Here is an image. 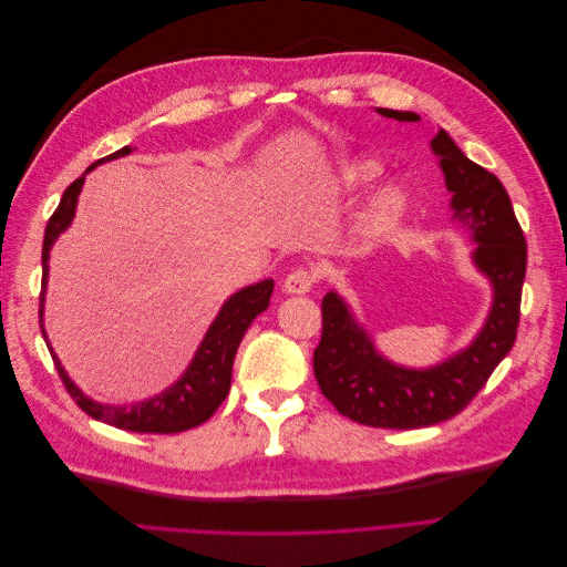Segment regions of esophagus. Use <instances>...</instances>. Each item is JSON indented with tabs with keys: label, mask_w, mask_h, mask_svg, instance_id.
<instances>
[{
	"label": "esophagus",
	"mask_w": 567,
	"mask_h": 567,
	"mask_svg": "<svg viewBox=\"0 0 567 567\" xmlns=\"http://www.w3.org/2000/svg\"><path fill=\"white\" fill-rule=\"evenodd\" d=\"M312 286H315V271L307 269V267H298L296 271H290L286 281H284V290L290 296L310 293Z\"/></svg>",
	"instance_id": "1"
}]
</instances>
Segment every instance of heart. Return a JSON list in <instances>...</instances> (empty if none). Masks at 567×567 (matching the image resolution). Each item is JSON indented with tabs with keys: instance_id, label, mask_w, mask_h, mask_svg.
I'll use <instances>...</instances> for the list:
<instances>
[{
	"instance_id": "heart-1",
	"label": "heart",
	"mask_w": 567,
	"mask_h": 567,
	"mask_svg": "<svg viewBox=\"0 0 567 567\" xmlns=\"http://www.w3.org/2000/svg\"><path fill=\"white\" fill-rule=\"evenodd\" d=\"M381 165L375 161L362 158V161H354L346 167V173H342V179L350 186H367L371 182H375L381 177ZM406 210V196L400 188H388L375 203L371 205V210L364 217V234L369 236H381L383 231H388L394 221H398Z\"/></svg>"
}]
</instances>
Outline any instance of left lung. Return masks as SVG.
Returning <instances> with one entry per match:
<instances>
[{
    "mask_svg": "<svg viewBox=\"0 0 567 567\" xmlns=\"http://www.w3.org/2000/svg\"><path fill=\"white\" fill-rule=\"evenodd\" d=\"M379 113L400 123L419 120L409 111L379 109ZM431 146L452 192L454 219L477 244L473 262L492 281L494 300L483 331L466 350L433 369L416 371L388 362L338 293L323 296L321 340L315 350L317 383L342 416L371 427L411 431L456 416L485 388L518 333L527 246L506 188L485 167L468 161L444 130Z\"/></svg>",
    "mask_w": 567,
    "mask_h": 567,
    "instance_id": "1",
    "label": "left lung"
}]
</instances>
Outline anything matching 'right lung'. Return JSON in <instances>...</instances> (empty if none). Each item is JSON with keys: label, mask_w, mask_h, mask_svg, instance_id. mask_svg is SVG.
Wrapping results in <instances>:
<instances>
[{"label": "right lung", "mask_w": 567, "mask_h": 567, "mask_svg": "<svg viewBox=\"0 0 567 567\" xmlns=\"http://www.w3.org/2000/svg\"><path fill=\"white\" fill-rule=\"evenodd\" d=\"M132 153L130 146H123L120 151L111 153V156L96 161L94 165L87 167L94 169L96 165L123 158ZM84 175L78 177L71 186L63 192V198L59 203V208L54 215L49 217V225L44 229V244H42V293H40V326H42V310H44V288H47V274H49V250L54 246L59 234H63L68 227H71L73 215H75V205L78 196L82 192ZM274 290V281L265 279L255 286H248L244 290L234 293L213 321V326L205 333L200 348L194 357V362L188 364L182 379L163 390L161 394L144 402H136L132 406H113V404H101L90 400L71 379H68L65 369L61 367L59 357L54 350L47 348L51 352V359H54V367L61 375V381L68 390V394L75 400V404L90 414L96 421H104L109 425L120 427V431H132V433H182L188 431V427H196L200 423L208 421L217 406L225 402L231 388V367H234V357L238 350V342L246 336L248 326L252 319L267 310L269 298ZM42 336H44V326H42Z\"/></svg>", "instance_id": "right-lung-1"}]
</instances>
